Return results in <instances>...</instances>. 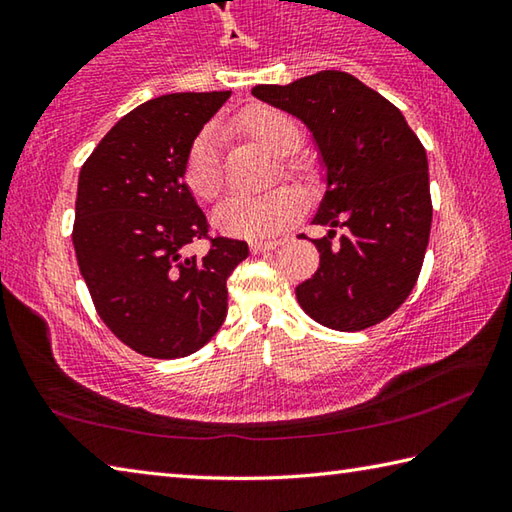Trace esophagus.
Listing matches in <instances>:
<instances>
[{"instance_id": "1", "label": "esophagus", "mask_w": 512, "mask_h": 512, "mask_svg": "<svg viewBox=\"0 0 512 512\" xmlns=\"http://www.w3.org/2000/svg\"><path fill=\"white\" fill-rule=\"evenodd\" d=\"M280 244H282V241L255 239V241H250V250H253V253H268V250H273V248H277Z\"/></svg>"}]
</instances>
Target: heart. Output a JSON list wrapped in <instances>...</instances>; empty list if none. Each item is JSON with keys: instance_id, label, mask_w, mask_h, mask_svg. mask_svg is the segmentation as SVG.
Segmentation results:
<instances>
[{"instance_id": "b5f03b06", "label": "heart", "mask_w": 512, "mask_h": 512, "mask_svg": "<svg viewBox=\"0 0 512 512\" xmlns=\"http://www.w3.org/2000/svg\"><path fill=\"white\" fill-rule=\"evenodd\" d=\"M237 124L253 140L266 146L273 155H280V158L296 153L302 144V128L298 126V121L275 108H250L241 112ZM284 173L302 185H309L314 180L311 169L298 162L284 164ZM183 178L189 192L198 201H214L221 194L225 176L219 153V128L205 126L194 137L185 155ZM300 207L302 198L296 189L277 187L257 196L225 198L216 207L214 223L216 228L228 232L232 237H268L296 221Z\"/></svg>"}]
</instances>
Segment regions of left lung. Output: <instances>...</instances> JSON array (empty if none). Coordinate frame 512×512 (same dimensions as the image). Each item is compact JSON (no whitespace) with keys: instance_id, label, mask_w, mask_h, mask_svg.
Returning <instances> with one entry per match:
<instances>
[{"instance_id":"left-lung-1","label":"left lung","mask_w":512,"mask_h":512,"mask_svg":"<svg viewBox=\"0 0 512 512\" xmlns=\"http://www.w3.org/2000/svg\"><path fill=\"white\" fill-rule=\"evenodd\" d=\"M253 94L309 128L325 167L311 221L327 235L314 239L320 264L296 287L300 307L339 332L381 323L409 298L427 253V151L391 101L339 69Z\"/></svg>"}]
</instances>
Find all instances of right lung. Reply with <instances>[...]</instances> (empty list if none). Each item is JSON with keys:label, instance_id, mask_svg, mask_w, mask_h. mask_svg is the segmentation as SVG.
<instances>
[{"label": "right lung", "instance_id": "1", "mask_svg": "<svg viewBox=\"0 0 512 512\" xmlns=\"http://www.w3.org/2000/svg\"><path fill=\"white\" fill-rule=\"evenodd\" d=\"M230 92H176L121 117L81 167L72 241L97 314L128 348L153 359L194 354L228 314V282L248 244L187 246L207 219L183 178L189 144Z\"/></svg>", "mask_w": 512, "mask_h": 512}]
</instances>
